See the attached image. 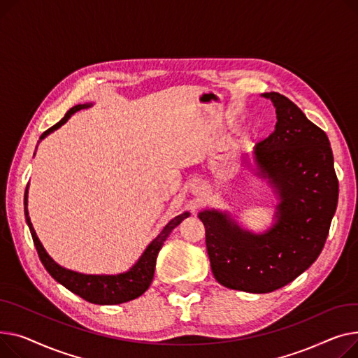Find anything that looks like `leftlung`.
Wrapping results in <instances>:
<instances>
[{
	"label": "left lung",
	"mask_w": 358,
	"mask_h": 358,
	"mask_svg": "<svg viewBox=\"0 0 358 358\" xmlns=\"http://www.w3.org/2000/svg\"><path fill=\"white\" fill-rule=\"evenodd\" d=\"M276 127L244 164L278 195L273 224L253 233L228 211L198 214L217 282L228 289L268 293L295 280L318 259L338 202V179L327 134L285 95L266 92ZM255 166H253L252 164Z\"/></svg>",
	"instance_id": "8db88e82"
}]
</instances>
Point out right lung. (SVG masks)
I'll return each instance as SVG.
<instances>
[{"mask_svg": "<svg viewBox=\"0 0 358 358\" xmlns=\"http://www.w3.org/2000/svg\"><path fill=\"white\" fill-rule=\"evenodd\" d=\"M90 107H92V103L75 105V107L71 108L65 114V117H63L57 124H55L53 127H50L48 131L41 134L40 141L46 138L50 133L60 129L62 125L72 117V114H75L79 110L90 108ZM27 198H29V185L26 187V194H24V215H26V222L30 228V233H31L36 250L38 253V257H40L41 263H43L45 268L49 271V275L56 282L65 286L68 290H71L72 293H75V295L80 296L82 299H85L91 303H96V305H118V303L129 302V301H133V299L141 296L153 282L156 259H157V255H159L163 243L166 241L167 237L171 236L173 228H176L185 218L191 215L186 211L167 222L166 227L162 229V233L149 245L145 247L143 255L127 271L118 273V275H85V273L69 270L66 267L57 264L49 256L43 244L40 243L36 231L33 228V224L30 221L29 209H27V202H29Z\"/></svg>", "mask_w": 358, "mask_h": 358, "instance_id": "right-lung-1", "label": "right lung"}]
</instances>
